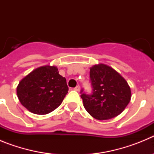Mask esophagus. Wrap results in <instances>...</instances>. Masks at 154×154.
Segmentation results:
<instances>
[{"instance_id": "34e87169", "label": "esophagus", "mask_w": 154, "mask_h": 154, "mask_svg": "<svg viewBox=\"0 0 154 154\" xmlns=\"http://www.w3.org/2000/svg\"><path fill=\"white\" fill-rule=\"evenodd\" d=\"M74 90L77 91V92H79V91H80V86H79V85H77L76 87H75Z\"/></svg>"}]
</instances>
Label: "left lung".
<instances>
[{"label":"left lung","mask_w":154,"mask_h":154,"mask_svg":"<svg viewBox=\"0 0 154 154\" xmlns=\"http://www.w3.org/2000/svg\"><path fill=\"white\" fill-rule=\"evenodd\" d=\"M91 95L81 90L86 111L99 120L112 119L123 112L131 99L127 82L112 67L105 64L90 68Z\"/></svg>","instance_id":"obj_1"}]
</instances>
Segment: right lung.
Returning <instances> with one entry per match:
<instances>
[{
  "mask_svg": "<svg viewBox=\"0 0 154 154\" xmlns=\"http://www.w3.org/2000/svg\"><path fill=\"white\" fill-rule=\"evenodd\" d=\"M65 78L55 66L45 65L35 69L19 82V101L32 113L45 115L58 108L68 93Z\"/></svg>",
  "mask_w": 154,
  "mask_h": 154,
  "instance_id": "add662e5",
  "label": "right lung"
}]
</instances>
